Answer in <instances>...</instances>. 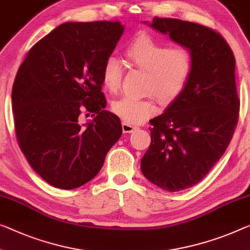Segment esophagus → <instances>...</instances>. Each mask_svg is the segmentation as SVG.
Returning a JSON list of instances; mask_svg holds the SVG:
<instances>
[{"instance_id":"1","label":"esophagus","mask_w":250,"mask_h":250,"mask_svg":"<svg viewBox=\"0 0 250 250\" xmlns=\"http://www.w3.org/2000/svg\"><path fill=\"white\" fill-rule=\"evenodd\" d=\"M122 128H123V132H124V133H134L135 130L138 129L137 126L127 124V123H125V122L122 123Z\"/></svg>"}]
</instances>
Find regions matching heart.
I'll use <instances>...</instances> for the list:
<instances>
[{
    "instance_id": "heart-1",
    "label": "heart",
    "mask_w": 250,
    "mask_h": 250,
    "mask_svg": "<svg viewBox=\"0 0 250 250\" xmlns=\"http://www.w3.org/2000/svg\"><path fill=\"white\" fill-rule=\"evenodd\" d=\"M132 66L146 71L144 90L154 94L161 103L168 104L182 94L194 68L191 52L173 48L148 34H141L126 50ZM123 77L121 61L110 56L102 68V83L109 93L120 89ZM152 94L145 98L124 96L112 103V112L127 124H140L156 112Z\"/></svg>"
}]
</instances>
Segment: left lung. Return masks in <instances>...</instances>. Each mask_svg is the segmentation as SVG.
Listing matches in <instances>:
<instances>
[{
    "mask_svg": "<svg viewBox=\"0 0 250 250\" xmlns=\"http://www.w3.org/2000/svg\"><path fill=\"white\" fill-rule=\"evenodd\" d=\"M149 25L187 48L194 60L182 94L149 121L152 142L141 160L148 181L176 192L200 182L231 141L240 107L236 60L224 37L208 26L156 17Z\"/></svg>",
    "mask_w": 250,
    "mask_h": 250,
    "instance_id": "obj_1",
    "label": "left lung"
}]
</instances>
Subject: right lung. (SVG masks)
<instances>
[{"mask_svg": "<svg viewBox=\"0 0 250 250\" xmlns=\"http://www.w3.org/2000/svg\"><path fill=\"white\" fill-rule=\"evenodd\" d=\"M123 32L121 22H66L37 42L19 68L12 88L18 143L52 187L89 182L122 136L120 118L105 109L102 68ZM83 111L93 121L80 125Z\"/></svg>", "mask_w": 250, "mask_h": 250, "instance_id": "add662e5", "label": "right lung"}]
</instances>
